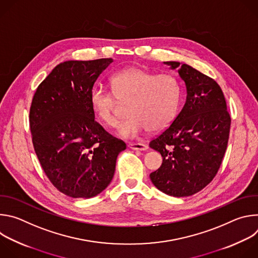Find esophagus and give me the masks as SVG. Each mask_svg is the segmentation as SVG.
Wrapping results in <instances>:
<instances>
[{
    "label": "esophagus",
    "mask_w": 258,
    "mask_h": 258,
    "mask_svg": "<svg viewBox=\"0 0 258 258\" xmlns=\"http://www.w3.org/2000/svg\"><path fill=\"white\" fill-rule=\"evenodd\" d=\"M128 148L133 149V150H141V151H145L148 149L147 145L143 144V143H128Z\"/></svg>",
    "instance_id": "1"
}]
</instances>
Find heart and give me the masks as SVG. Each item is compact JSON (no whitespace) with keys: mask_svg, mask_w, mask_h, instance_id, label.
Here are the masks:
<instances>
[{"mask_svg":"<svg viewBox=\"0 0 258 258\" xmlns=\"http://www.w3.org/2000/svg\"><path fill=\"white\" fill-rule=\"evenodd\" d=\"M112 93L95 88L90 104L95 117L106 126H114L117 117V99L127 102L128 116L118 127L119 135L133 137L144 130L159 132L175 119L181 88L170 73H156L140 67L121 69L110 78Z\"/></svg>","mask_w":258,"mask_h":258,"instance_id":"heart-1","label":"heart"}]
</instances>
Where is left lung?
<instances>
[{
	"label": "left lung",
	"instance_id": "left-lung-1",
	"mask_svg": "<svg viewBox=\"0 0 258 258\" xmlns=\"http://www.w3.org/2000/svg\"><path fill=\"white\" fill-rule=\"evenodd\" d=\"M164 63L185 82L187 100L172 123L150 142L162 156L161 166L150 178L161 192L186 197L201 191L216 175L227 150L231 116L213 79L187 64Z\"/></svg>",
	"mask_w": 258,
	"mask_h": 258
}]
</instances>
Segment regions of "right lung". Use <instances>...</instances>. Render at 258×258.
<instances>
[{
  "mask_svg": "<svg viewBox=\"0 0 258 258\" xmlns=\"http://www.w3.org/2000/svg\"><path fill=\"white\" fill-rule=\"evenodd\" d=\"M111 58L65 61L40 84L29 110L36 156L54 187L72 198H92L112 180L126 148L95 120L90 95Z\"/></svg>",
  "mask_w": 258,
  "mask_h": 258,
  "instance_id": "add662e5",
  "label": "right lung"
}]
</instances>
